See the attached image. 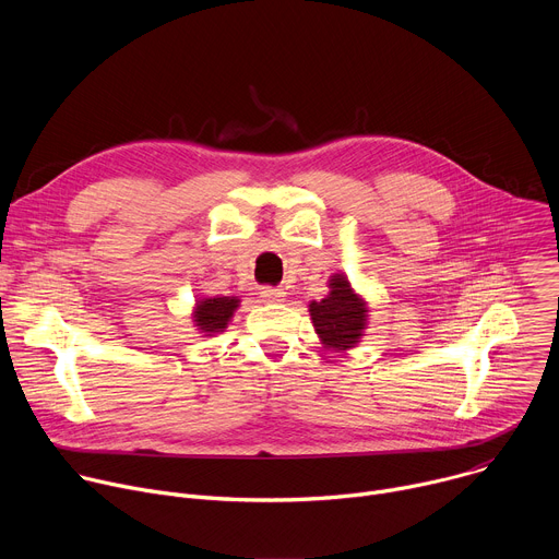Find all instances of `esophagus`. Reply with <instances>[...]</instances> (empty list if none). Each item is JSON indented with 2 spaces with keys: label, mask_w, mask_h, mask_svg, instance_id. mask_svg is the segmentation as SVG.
<instances>
[{
  "label": "esophagus",
  "mask_w": 559,
  "mask_h": 559,
  "mask_svg": "<svg viewBox=\"0 0 559 559\" xmlns=\"http://www.w3.org/2000/svg\"><path fill=\"white\" fill-rule=\"evenodd\" d=\"M261 298L265 302H283L285 300V292L281 287H263L261 289Z\"/></svg>",
  "instance_id": "1"
}]
</instances>
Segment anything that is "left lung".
<instances>
[{"label": "left lung", "instance_id": "obj_1", "mask_svg": "<svg viewBox=\"0 0 559 559\" xmlns=\"http://www.w3.org/2000/svg\"><path fill=\"white\" fill-rule=\"evenodd\" d=\"M311 323L325 347L352 349L362 336L367 325V305L358 298L343 274L330 281V294L323 300L309 305Z\"/></svg>", "mask_w": 559, "mask_h": 559}]
</instances>
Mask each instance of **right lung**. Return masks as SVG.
<instances>
[{
    "instance_id": "obj_1",
    "label": "right lung",
    "mask_w": 559,
    "mask_h": 559,
    "mask_svg": "<svg viewBox=\"0 0 559 559\" xmlns=\"http://www.w3.org/2000/svg\"><path fill=\"white\" fill-rule=\"evenodd\" d=\"M236 296H221V298H203L197 302L194 309V323L201 332H205L207 336L223 332L229 323V318L234 313V309L238 307Z\"/></svg>"
}]
</instances>
